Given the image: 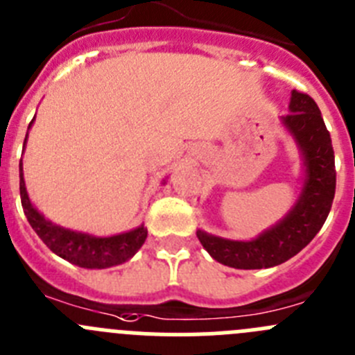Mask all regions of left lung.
I'll list each match as a JSON object with an SVG mask.
<instances>
[{
	"instance_id": "8db88e82",
	"label": "left lung",
	"mask_w": 355,
	"mask_h": 355,
	"mask_svg": "<svg viewBox=\"0 0 355 355\" xmlns=\"http://www.w3.org/2000/svg\"><path fill=\"white\" fill-rule=\"evenodd\" d=\"M291 112L279 123L294 139L303 158L301 191L279 222L250 241H236L197 230L206 252L220 264L236 269H262L297 255L322 229L336 190L334 151L322 114L311 96L292 91Z\"/></svg>"
}]
</instances>
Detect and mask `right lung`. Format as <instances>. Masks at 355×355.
<instances>
[{
	"mask_svg": "<svg viewBox=\"0 0 355 355\" xmlns=\"http://www.w3.org/2000/svg\"><path fill=\"white\" fill-rule=\"evenodd\" d=\"M33 121L29 123L28 130L31 128ZM26 142H28V135L24 139V148ZM19 178H21L19 190H21L22 209H24L29 225L33 227L35 232L51 248V252L60 255L61 259L68 260L79 268L107 269L130 260L144 245L146 237H148V229L144 227V223L128 232L114 234V236H93V234L64 229V227L52 223L29 200L24 183V172H22V160L19 164Z\"/></svg>",
	"mask_w": 355,
	"mask_h": 355,
	"instance_id": "1",
	"label": "right lung"
}]
</instances>
